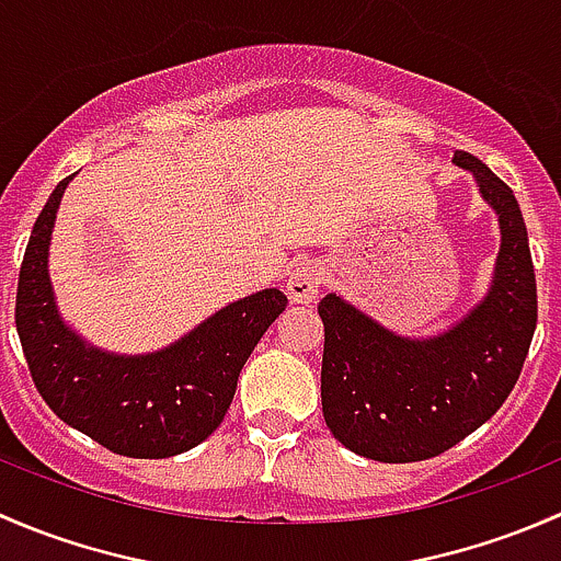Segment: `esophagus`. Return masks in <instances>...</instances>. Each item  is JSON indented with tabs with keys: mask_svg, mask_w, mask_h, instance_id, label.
I'll use <instances>...</instances> for the list:
<instances>
[{
	"mask_svg": "<svg viewBox=\"0 0 561 561\" xmlns=\"http://www.w3.org/2000/svg\"><path fill=\"white\" fill-rule=\"evenodd\" d=\"M322 285V271L312 260H304L287 276V298L293 304H312L320 293Z\"/></svg>",
	"mask_w": 561,
	"mask_h": 561,
	"instance_id": "34e87169",
	"label": "esophagus"
}]
</instances>
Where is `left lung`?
<instances>
[{"label":"left lung","mask_w":561,"mask_h":561,"mask_svg":"<svg viewBox=\"0 0 561 561\" xmlns=\"http://www.w3.org/2000/svg\"><path fill=\"white\" fill-rule=\"evenodd\" d=\"M454 162L474 175L500 217L483 301L426 339L388 331L336 293L317 307L325 325L322 415L344 448L375 461H423L483 426L511 396L535 336V265L516 195L478 157L456 151Z\"/></svg>","instance_id":"8db88e82"}]
</instances>
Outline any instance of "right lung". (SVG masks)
<instances>
[{
	"mask_svg": "<svg viewBox=\"0 0 561 561\" xmlns=\"http://www.w3.org/2000/svg\"><path fill=\"white\" fill-rule=\"evenodd\" d=\"M72 175L56 184L26 244L15 328L45 404L103 448L168 458L195 448L222 423L241 369L287 307L276 287L228 304L186 336L146 355H116L83 342L56 309L48 247Z\"/></svg>",
	"mask_w": 561,
	"mask_h": 561,
	"instance_id": "right-lung-1",
	"label": "right lung"
}]
</instances>
